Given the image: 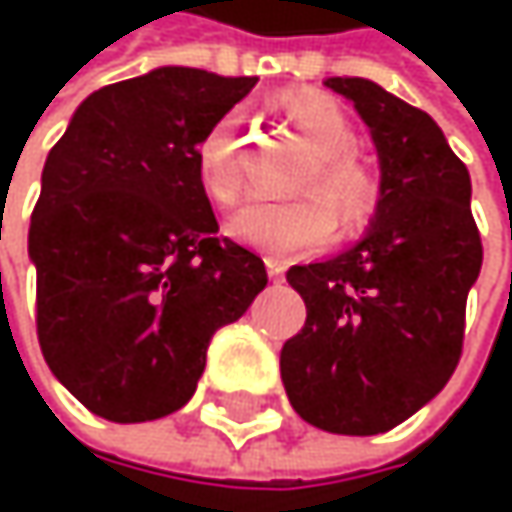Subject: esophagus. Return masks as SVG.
Wrapping results in <instances>:
<instances>
[{"label":"esophagus","instance_id":"1","mask_svg":"<svg viewBox=\"0 0 512 512\" xmlns=\"http://www.w3.org/2000/svg\"><path fill=\"white\" fill-rule=\"evenodd\" d=\"M266 272H269V278H272V281H284V263H281V260L266 257Z\"/></svg>","mask_w":512,"mask_h":512}]
</instances>
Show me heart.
<instances>
[{"label":"heart","instance_id":"b5f03b06","mask_svg":"<svg viewBox=\"0 0 512 512\" xmlns=\"http://www.w3.org/2000/svg\"><path fill=\"white\" fill-rule=\"evenodd\" d=\"M284 112L305 133L317 151L314 165L302 177L308 195L287 201L255 198L228 219V234L257 252L275 257H296L320 252L335 237V213L347 228H358L376 207V180L350 156L356 148V130L347 112L326 94H290L281 100ZM237 115L219 118L198 142V180L210 201L231 204L243 189V177L234 159ZM320 191V196H314Z\"/></svg>","mask_w":512,"mask_h":512}]
</instances>
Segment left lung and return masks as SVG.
Instances as JSON below:
<instances>
[{
    "label": "left lung",
    "mask_w": 512,
    "mask_h": 512,
    "mask_svg": "<svg viewBox=\"0 0 512 512\" xmlns=\"http://www.w3.org/2000/svg\"><path fill=\"white\" fill-rule=\"evenodd\" d=\"M326 88L370 130L379 201L353 249L287 269L308 317L281 347V382L302 421L376 436L427 406L457 370L483 246L468 168L439 124L361 76H332Z\"/></svg>",
    "instance_id": "left-lung-1"
}]
</instances>
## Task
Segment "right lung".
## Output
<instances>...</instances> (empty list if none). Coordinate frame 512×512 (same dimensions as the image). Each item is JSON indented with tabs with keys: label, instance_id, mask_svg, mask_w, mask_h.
<instances>
[{
	"label": "right lung",
	"instance_id": "add662e5",
	"mask_svg": "<svg viewBox=\"0 0 512 512\" xmlns=\"http://www.w3.org/2000/svg\"><path fill=\"white\" fill-rule=\"evenodd\" d=\"M255 82L156 67L106 85L44 162L29 228L38 341L55 379L106 421L186 406L210 338L266 287L263 260L216 234L195 162Z\"/></svg>",
	"mask_w": 512,
	"mask_h": 512
}]
</instances>
